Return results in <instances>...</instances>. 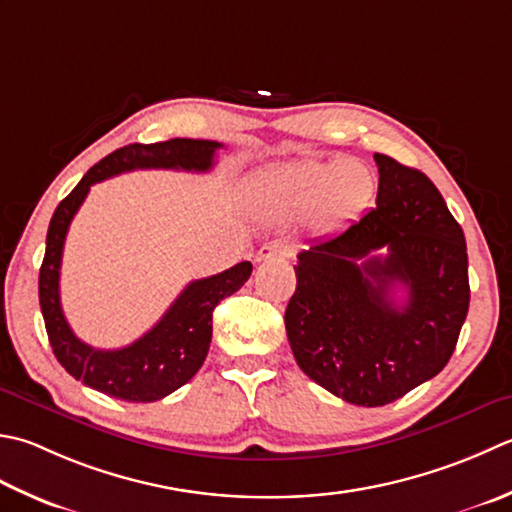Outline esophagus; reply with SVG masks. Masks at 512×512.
Instances as JSON below:
<instances>
[{
	"label": "esophagus",
	"mask_w": 512,
	"mask_h": 512,
	"mask_svg": "<svg viewBox=\"0 0 512 512\" xmlns=\"http://www.w3.org/2000/svg\"><path fill=\"white\" fill-rule=\"evenodd\" d=\"M286 257H290V246L286 242H282V239L266 242L255 255L257 262H270V259H286Z\"/></svg>",
	"instance_id": "esophagus-1"
}]
</instances>
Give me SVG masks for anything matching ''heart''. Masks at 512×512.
Segmentation results:
<instances>
[{
    "label": "heart",
    "mask_w": 512,
    "mask_h": 512,
    "mask_svg": "<svg viewBox=\"0 0 512 512\" xmlns=\"http://www.w3.org/2000/svg\"><path fill=\"white\" fill-rule=\"evenodd\" d=\"M270 195L290 210L317 208L326 224L364 210L375 193L373 173L355 159H304L270 177Z\"/></svg>",
    "instance_id": "heart-1"
}]
</instances>
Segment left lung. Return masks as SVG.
<instances>
[{
    "label": "left lung",
    "mask_w": 512,
    "mask_h": 512,
    "mask_svg": "<svg viewBox=\"0 0 512 512\" xmlns=\"http://www.w3.org/2000/svg\"><path fill=\"white\" fill-rule=\"evenodd\" d=\"M377 206L297 255L284 322L299 368L357 406H384L442 370L470 302L464 230L422 170L375 153ZM386 252V256H377ZM407 290L404 305L392 290Z\"/></svg>",
    "instance_id": "1"
}]
</instances>
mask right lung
Returning a JSON list of instances; mask_svg holds the SVG:
<instances>
[{
	"label": "right lung",
	"mask_w": 512,
	"mask_h": 512,
	"mask_svg": "<svg viewBox=\"0 0 512 512\" xmlns=\"http://www.w3.org/2000/svg\"><path fill=\"white\" fill-rule=\"evenodd\" d=\"M219 142L210 139H168L157 144H128L104 157L82 177L73 193L59 202L46 235V255L39 268V306L48 342L57 362L88 388L124 402H157L175 393L202 368L213 337V310L224 297L242 288L253 264L239 262L224 273L190 282L164 317L130 346L99 350L84 344L70 330L59 302V268L68 226L88 190L104 179L137 168H173L206 173L215 164Z\"/></svg>",
	"instance_id": "1"
}]
</instances>
